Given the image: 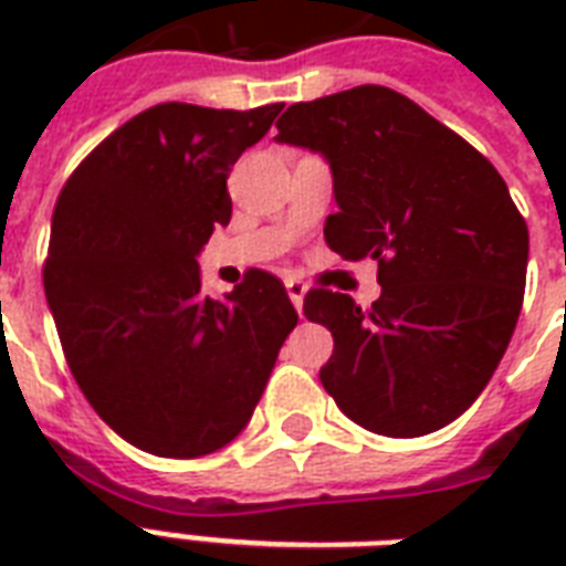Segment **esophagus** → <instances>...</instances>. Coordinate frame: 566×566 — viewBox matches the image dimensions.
<instances>
[{"label": "esophagus", "instance_id": "obj_1", "mask_svg": "<svg viewBox=\"0 0 566 566\" xmlns=\"http://www.w3.org/2000/svg\"><path fill=\"white\" fill-rule=\"evenodd\" d=\"M284 287H287V296H291L293 308L302 311V302H305V293H308L305 282H300V279H287V282H284Z\"/></svg>", "mask_w": 566, "mask_h": 566}]
</instances>
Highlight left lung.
<instances>
[{
    "label": "left lung",
    "instance_id": "1",
    "mask_svg": "<svg viewBox=\"0 0 566 566\" xmlns=\"http://www.w3.org/2000/svg\"><path fill=\"white\" fill-rule=\"evenodd\" d=\"M275 128V144L323 155L332 170L328 247L378 261L370 311L326 287L305 296V317L335 337L319 381L367 431L443 429L491 381L517 326L528 229L509 185L455 132L378 84L296 102Z\"/></svg>",
    "mask_w": 566,
    "mask_h": 566
}]
</instances>
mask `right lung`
I'll use <instances>...</instances> for the list:
<instances>
[{
    "mask_svg": "<svg viewBox=\"0 0 566 566\" xmlns=\"http://www.w3.org/2000/svg\"><path fill=\"white\" fill-rule=\"evenodd\" d=\"M282 108L155 105L57 196L43 287L66 364L93 411L144 452L199 458L238 438L300 319L275 275L249 270L217 300L196 261L231 220V167Z\"/></svg>",
    "mask_w": 566,
    "mask_h": 566,
    "instance_id": "add662e5",
    "label": "right lung"
}]
</instances>
